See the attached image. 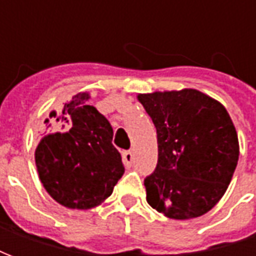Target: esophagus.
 Segmentation results:
<instances>
[{
  "instance_id": "34e87169",
  "label": "esophagus",
  "mask_w": 256,
  "mask_h": 256,
  "mask_svg": "<svg viewBox=\"0 0 256 256\" xmlns=\"http://www.w3.org/2000/svg\"><path fill=\"white\" fill-rule=\"evenodd\" d=\"M123 158V163H124V166L126 167H132L133 164V154L130 152V150H124L122 154Z\"/></svg>"
}]
</instances>
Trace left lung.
<instances>
[{"instance_id":"left-lung-1","label":"left lung","mask_w":256,"mask_h":256,"mask_svg":"<svg viewBox=\"0 0 256 256\" xmlns=\"http://www.w3.org/2000/svg\"><path fill=\"white\" fill-rule=\"evenodd\" d=\"M137 98L158 133V164L144 181L148 204L172 220L208 212L225 194L240 154L226 108L196 89Z\"/></svg>"}]
</instances>
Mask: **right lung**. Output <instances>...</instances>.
Here are the masks:
<instances>
[{
  "label": "right lung",
  "instance_id": "right-lung-1",
  "mask_svg": "<svg viewBox=\"0 0 256 256\" xmlns=\"http://www.w3.org/2000/svg\"><path fill=\"white\" fill-rule=\"evenodd\" d=\"M89 93L82 92L72 96L62 111H53L49 116L66 132L46 134L36 150L44 188L68 208L98 206L111 196L124 172L120 154L112 145L111 123L89 106Z\"/></svg>",
  "mask_w": 256,
  "mask_h": 256
}]
</instances>
